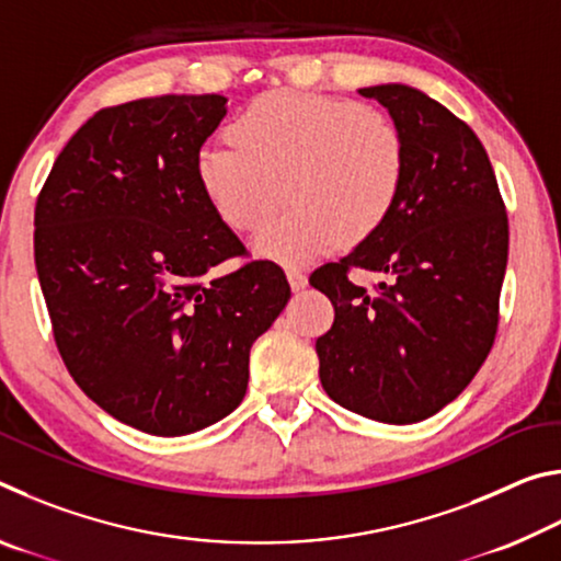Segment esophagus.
Segmentation results:
<instances>
[{"label": "esophagus", "instance_id": "esophagus-1", "mask_svg": "<svg viewBox=\"0 0 561 561\" xmlns=\"http://www.w3.org/2000/svg\"><path fill=\"white\" fill-rule=\"evenodd\" d=\"M287 279H289V287L294 291H301L307 287V274H304L299 267H287Z\"/></svg>", "mask_w": 561, "mask_h": 561}]
</instances>
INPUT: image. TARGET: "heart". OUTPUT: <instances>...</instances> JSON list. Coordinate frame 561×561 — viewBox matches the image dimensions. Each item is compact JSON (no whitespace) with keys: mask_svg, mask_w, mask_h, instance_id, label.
I'll list each match as a JSON object with an SVG mask.
<instances>
[{"mask_svg":"<svg viewBox=\"0 0 561 561\" xmlns=\"http://www.w3.org/2000/svg\"><path fill=\"white\" fill-rule=\"evenodd\" d=\"M232 140L207 144L195 173L207 205L237 232H252L262 257L301 262L331 244L371 237L393 213L405 180V138L368 103L272 91L237 113Z\"/></svg>","mask_w":561,"mask_h":561,"instance_id":"obj_1","label":"heart"}]
</instances>
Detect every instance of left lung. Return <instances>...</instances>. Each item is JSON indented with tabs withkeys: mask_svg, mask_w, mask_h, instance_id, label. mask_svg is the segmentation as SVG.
<instances>
[{
	"mask_svg": "<svg viewBox=\"0 0 561 561\" xmlns=\"http://www.w3.org/2000/svg\"><path fill=\"white\" fill-rule=\"evenodd\" d=\"M405 138V180L378 230L311 274L334 304L317 339L331 401L378 423L425 421L480 371L497 331L507 215L480 138L405 83L358 89ZM382 277L366 290L347 274Z\"/></svg>",
	"mask_w": 561,
	"mask_h": 561,
	"instance_id": "1",
	"label": "left lung"
}]
</instances>
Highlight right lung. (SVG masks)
<instances>
[{
    "mask_svg": "<svg viewBox=\"0 0 561 561\" xmlns=\"http://www.w3.org/2000/svg\"><path fill=\"white\" fill-rule=\"evenodd\" d=\"M227 99L103 108L73 133L36 201L34 260L73 381L116 421L187 435L242 403L250 348L291 289L207 205L195 163Z\"/></svg>",
    "mask_w": 561,
    "mask_h": 561,
    "instance_id": "add662e5",
    "label": "right lung"
}]
</instances>
